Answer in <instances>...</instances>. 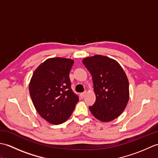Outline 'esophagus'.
Returning a JSON list of instances; mask_svg holds the SVG:
<instances>
[{
  "mask_svg": "<svg viewBox=\"0 0 158 158\" xmlns=\"http://www.w3.org/2000/svg\"><path fill=\"white\" fill-rule=\"evenodd\" d=\"M87 94V92L85 91V92H83V93H81V94H80V96L81 97V98H84V97L85 96V95Z\"/></svg>",
  "mask_w": 158,
  "mask_h": 158,
  "instance_id": "1",
  "label": "esophagus"
}]
</instances>
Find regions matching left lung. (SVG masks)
Masks as SVG:
<instances>
[{"instance_id":"8db88e82","label":"left lung","mask_w":158,"mask_h":158,"mask_svg":"<svg viewBox=\"0 0 158 158\" xmlns=\"http://www.w3.org/2000/svg\"><path fill=\"white\" fill-rule=\"evenodd\" d=\"M82 62L92 76L95 104L89 109L97 119L109 122L123 113L128 102V79L123 68L115 60L95 55Z\"/></svg>"}]
</instances>
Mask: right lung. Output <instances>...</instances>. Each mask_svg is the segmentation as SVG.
Instances as JSON below:
<instances>
[{
  "mask_svg": "<svg viewBox=\"0 0 158 158\" xmlns=\"http://www.w3.org/2000/svg\"><path fill=\"white\" fill-rule=\"evenodd\" d=\"M73 63L69 58H48L35 69L31 79L29 92L35 108L52 124L66 122L79 101L70 88L69 73Z\"/></svg>",
  "mask_w": 158,
  "mask_h": 158,
  "instance_id": "right-lung-1",
  "label": "right lung"
}]
</instances>
